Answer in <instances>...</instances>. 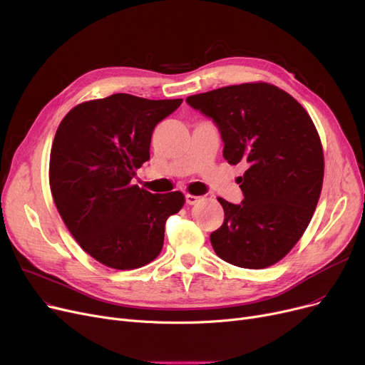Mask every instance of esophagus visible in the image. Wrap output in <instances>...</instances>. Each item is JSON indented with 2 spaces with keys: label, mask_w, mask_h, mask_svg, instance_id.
<instances>
[{
  "label": "esophagus",
  "mask_w": 365,
  "mask_h": 365,
  "mask_svg": "<svg viewBox=\"0 0 365 365\" xmlns=\"http://www.w3.org/2000/svg\"><path fill=\"white\" fill-rule=\"evenodd\" d=\"M202 200V197L200 196H195V195H185V203L187 205H197L199 202Z\"/></svg>",
  "instance_id": "1"
}]
</instances>
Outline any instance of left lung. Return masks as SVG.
<instances>
[{
  "instance_id": "8db88e82",
  "label": "left lung",
  "mask_w": 365,
  "mask_h": 365,
  "mask_svg": "<svg viewBox=\"0 0 365 365\" xmlns=\"http://www.w3.org/2000/svg\"><path fill=\"white\" fill-rule=\"evenodd\" d=\"M191 107L213 119L230 165L246 163L239 178L242 205L222 197V225L210 234L228 264L262 269L277 264L302 237L324 178V153L308 112L268 82H247L190 96Z\"/></svg>"
}]
</instances>
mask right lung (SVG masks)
<instances>
[{"mask_svg":"<svg viewBox=\"0 0 365 365\" xmlns=\"http://www.w3.org/2000/svg\"><path fill=\"white\" fill-rule=\"evenodd\" d=\"M181 103L113 94L75 106L57 128L53 200L78 245L106 267L125 271L155 261L166 220L185 203L181 191L152 195L131 184L150 159L155 126Z\"/></svg>","mask_w":365,"mask_h":365,"instance_id":"1","label":"right lung"}]
</instances>
